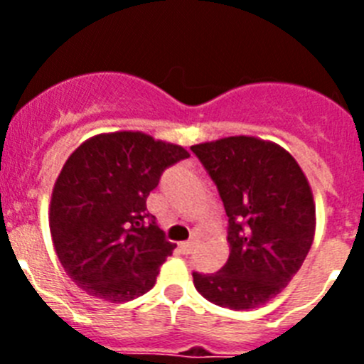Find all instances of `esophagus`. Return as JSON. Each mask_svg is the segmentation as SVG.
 <instances>
[{"label": "esophagus", "mask_w": 364, "mask_h": 364, "mask_svg": "<svg viewBox=\"0 0 364 364\" xmlns=\"http://www.w3.org/2000/svg\"><path fill=\"white\" fill-rule=\"evenodd\" d=\"M198 242H200L198 239H191V240H188V242L180 244V247H182V252H184V253H191L193 250L198 246Z\"/></svg>", "instance_id": "34e87169"}]
</instances>
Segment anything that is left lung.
<instances>
[{"label":"left lung","instance_id":"1","mask_svg":"<svg viewBox=\"0 0 364 364\" xmlns=\"http://www.w3.org/2000/svg\"><path fill=\"white\" fill-rule=\"evenodd\" d=\"M191 151L224 202L230 242L217 273L193 272L195 288L218 306L259 308L284 290L314 242L308 178L288 151L255 136L220 138Z\"/></svg>","mask_w":364,"mask_h":364}]
</instances>
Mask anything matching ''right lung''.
Returning <instances> with one entry per match:
<instances>
[{"mask_svg":"<svg viewBox=\"0 0 364 364\" xmlns=\"http://www.w3.org/2000/svg\"><path fill=\"white\" fill-rule=\"evenodd\" d=\"M140 131L89 138L67 159L50 198L49 226L63 269L96 299L125 302L149 291L176 244L146 200L167 167L188 159Z\"/></svg>","mask_w":364,"mask_h":364,"instance_id":"obj_1","label":"right lung"}]
</instances>
